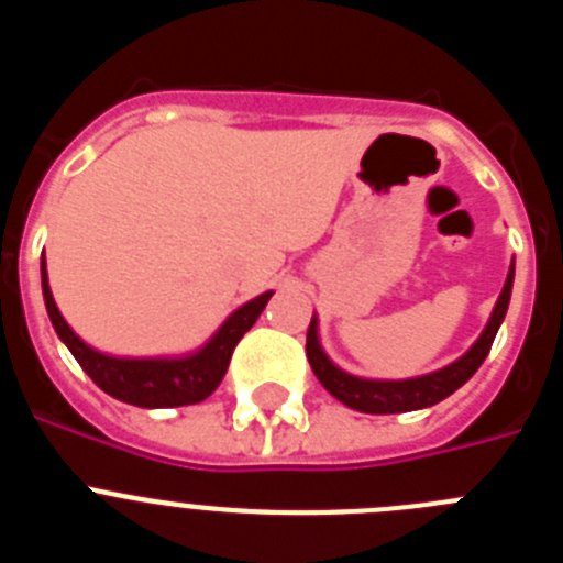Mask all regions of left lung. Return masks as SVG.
Masks as SVG:
<instances>
[{"instance_id":"obj_1","label":"left lung","mask_w":563,"mask_h":563,"mask_svg":"<svg viewBox=\"0 0 563 563\" xmlns=\"http://www.w3.org/2000/svg\"><path fill=\"white\" fill-rule=\"evenodd\" d=\"M514 276H516V258L510 262L507 271L505 287H501L499 298H496L494 312L487 318L482 335L471 343V350L451 361L442 369L429 372V375L402 377V380H383V377H361L352 372L341 369L332 357L327 355L321 346V335H318V316H312L310 330H307V361H310L312 372L321 380L327 391L335 400H341L350 409L363 411V415H400V411H417L437 406L449 395H454L460 386H465L474 372L479 369L482 361L487 357L494 338L499 332L501 321H505L507 305H510V292H514Z\"/></svg>"}]
</instances>
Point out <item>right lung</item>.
<instances>
[{"mask_svg": "<svg viewBox=\"0 0 563 563\" xmlns=\"http://www.w3.org/2000/svg\"><path fill=\"white\" fill-rule=\"evenodd\" d=\"M42 292L47 307L49 324L62 338V343L73 352L81 369L107 391L114 400L141 406V409H174V406H191L211 395L222 383L231 363L239 338L245 335L262 310L271 301L273 290L251 298L231 312L202 346L183 355H157V357H123L89 346L76 330L64 321L62 310L47 282V262L42 258Z\"/></svg>", "mask_w": 563, "mask_h": 563, "instance_id": "add662e5", "label": "right lung"}]
</instances>
